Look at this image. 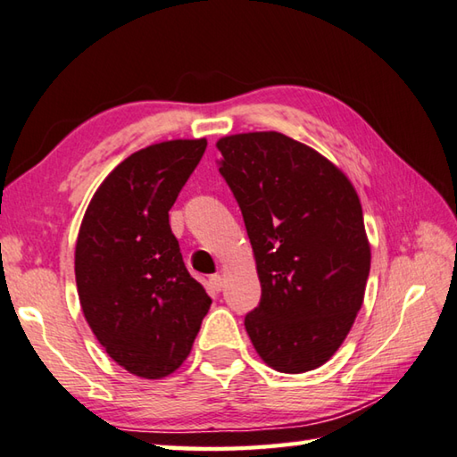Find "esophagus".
<instances>
[{
	"mask_svg": "<svg viewBox=\"0 0 457 457\" xmlns=\"http://www.w3.org/2000/svg\"><path fill=\"white\" fill-rule=\"evenodd\" d=\"M207 287L212 289V292H221L223 287V278L221 276H212L210 281H207Z\"/></svg>",
	"mask_w": 457,
	"mask_h": 457,
	"instance_id": "1",
	"label": "esophagus"
}]
</instances>
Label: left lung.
<instances>
[{"label": "left lung", "instance_id": "left-lung-1", "mask_svg": "<svg viewBox=\"0 0 457 457\" xmlns=\"http://www.w3.org/2000/svg\"><path fill=\"white\" fill-rule=\"evenodd\" d=\"M215 145L262 284L247 336L273 370L320 368L350 334L366 294L371 252L360 197L342 170L278 131Z\"/></svg>", "mask_w": 457, "mask_h": 457}]
</instances>
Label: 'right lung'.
Returning <instances> with one entry per match:
<instances>
[{"mask_svg": "<svg viewBox=\"0 0 457 457\" xmlns=\"http://www.w3.org/2000/svg\"><path fill=\"white\" fill-rule=\"evenodd\" d=\"M207 142L171 139L126 157L86 210L76 244L79 303L97 342L145 379L176 371L212 300L184 263L170 210Z\"/></svg>", "mask_w": 457, "mask_h": 457, "instance_id": "right-lung-1", "label": "right lung"}]
</instances>
